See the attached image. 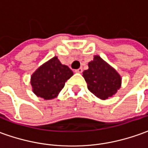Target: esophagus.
Wrapping results in <instances>:
<instances>
[{
  "label": "esophagus",
  "mask_w": 148,
  "mask_h": 148,
  "mask_svg": "<svg viewBox=\"0 0 148 148\" xmlns=\"http://www.w3.org/2000/svg\"><path fill=\"white\" fill-rule=\"evenodd\" d=\"M82 72H83L82 68H79V69L75 70V72H76V73H81Z\"/></svg>",
  "instance_id": "1"
}]
</instances>
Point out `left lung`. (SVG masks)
I'll list each match as a JSON object with an SVG mask.
<instances>
[{
	"label": "left lung",
	"mask_w": 148,
	"mask_h": 148,
	"mask_svg": "<svg viewBox=\"0 0 148 148\" xmlns=\"http://www.w3.org/2000/svg\"><path fill=\"white\" fill-rule=\"evenodd\" d=\"M88 88L99 99L112 97L120 88L122 78L115 69L99 56H94L88 63V69L83 72Z\"/></svg>",
	"instance_id": "left-lung-1"
}]
</instances>
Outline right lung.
<instances>
[{
	"instance_id": "obj_1",
	"label": "right lung",
	"mask_w": 148,
	"mask_h": 148,
	"mask_svg": "<svg viewBox=\"0 0 148 148\" xmlns=\"http://www.w3.org/2000/svg\"><path fill=\"white\" fill-rule=\"evenodd\" d=\"M73 76L69 67L62 64L57 56L44 63L31 76V85L33 93L44 99L57 97L64 87L65 82Z\"/></svg>"
}]
</instances>
